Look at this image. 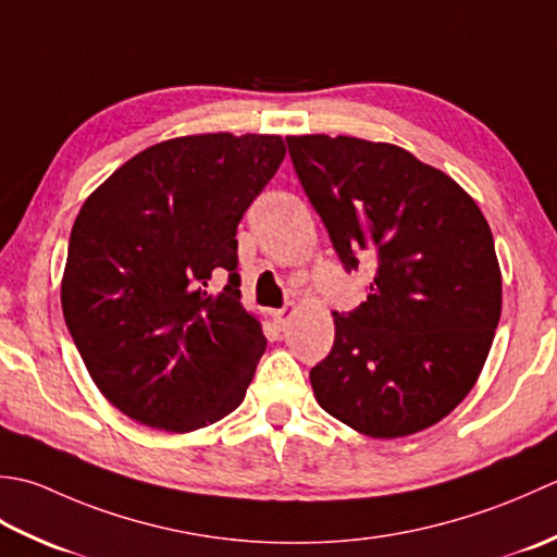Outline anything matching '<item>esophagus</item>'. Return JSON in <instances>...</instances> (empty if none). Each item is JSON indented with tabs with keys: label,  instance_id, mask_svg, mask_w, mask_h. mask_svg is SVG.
<instances>
[{
	"label": "esophagus",
	"instance_id": "esophagus-1",
	"mask_svg": "<svg viewBox=\"0 0 557 557\" xmlns=\"http://www.w3.org/2000/svg\"><path fill=\"white\" fill-rule=\"evenodd\" d=\"M293 314H295V305H286V308H283V310L274 312V322L278 326H286L293 320Z\"/></svg>",
	"mask_w": 557,
	"mask_h": 557
}]
</instances>
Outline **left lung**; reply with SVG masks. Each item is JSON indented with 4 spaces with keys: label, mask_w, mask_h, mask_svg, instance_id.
<instances>
[{
    "label": "left lung",
    "mask_w": 557,
    "mask_h": 557,
    "mask_svg": "<svg viewBox=\"0 0 557 557\" xmlns=\"http://www.w3.org/2000/svg\"><path fill=\"white\" fill-rule=\"evenodd\" d=\"M300 185L344 269H374L368 300L334 312L314 399L362 435L442 421L479 380L503 310L491 225L442 170L394 144L288 136Z\"/></svg>",
    "instance_id": "left-lung-1"
}]
</instances>
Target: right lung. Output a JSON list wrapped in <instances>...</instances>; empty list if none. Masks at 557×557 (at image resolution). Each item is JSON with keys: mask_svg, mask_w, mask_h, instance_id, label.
<instances>
[{"mask_svg": "<svg viewBox=\"0 0 557 557\" xmlns=\"http://www.w3.org/2000/svg\"><path fill=\"white\" fill-rule=\"evenodd\" d=\"M283 156L281 136H180L129 158L84 201L62 312L124 416L189 433L243 404L267 338L240 305L235 233ZM215 275L230 281L211 294Z\"/></svg>", "mask_w": 557, "mask_h": 557, "instance_id": "add662e5", "label": "right lung"}]
</instances>
